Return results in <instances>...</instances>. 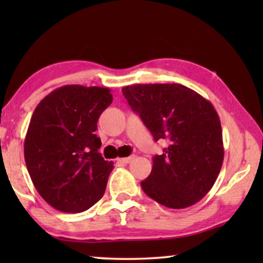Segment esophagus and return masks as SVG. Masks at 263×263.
<instances>
[{
  "instance_id": "1",
  "label": "esophagus",
  "mask_w": 263,
  "mask_h": 263,
  "mask_svg": "<svg viewBox=\"0 0 263 263\" xmlns=\"http://www.w3.org/2000/svg\"><path fill=\"white\" fill-rule=\"evenodd\" d=\"M134 158H135V156H130V157H127V158H121V159H118V161H120V163H123V164H129L133 159H134Z\"/></svg>"
}]
</instances>
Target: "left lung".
I'll return each mask as SVG.
<instances>
[{
  "label": "left lung",
  "mask_w": 263,
  "mask_h": 263,
  "mask_svg": "<svg viewBox=\"0 0 263 263\" xmlns=\"http://www.w3.org/2000/svg\"><path fill=\"white\" fill-rule=\"evenodd\" d=\"M156 141L168 147L153 158L141 186L165 207L193 206L212 189L224 160L222 130L210 100L179 84H136L122 88Z\"/></svg>",
  "instance_id": "obj_1"
}]
</instances>
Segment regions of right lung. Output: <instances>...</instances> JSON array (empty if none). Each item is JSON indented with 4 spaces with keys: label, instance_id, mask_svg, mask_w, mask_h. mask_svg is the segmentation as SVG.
Returning <instances> with one entry per match:
<instances>
[{
    "label": "right lung",
    "instance_id": "obj_1",
    "mask_svg": "<svg viewBox=\"0 0 263 263\" xmlns=\"http://www.w3.org/2000/svg\"><path fill=\"white\" fill-rule=\"evenodd\" d=\"M112 103L106 87L66 85L35 107L24 142L25 163L43 199L64 213H80L102 199L112 161L98 149L97 122Z\"/></svg>",
    "mask_w": 263,
    "mask_h": 263
}]
</instances>
